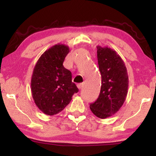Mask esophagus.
<instances>
[{
  "mask_svg": "<svg viewBox=\"0 0 156 156\" xmlns=\"http://www.w3.org/2000/svg\"><path fill=\"white\" fill-rule=\"evenodd\" d=\"M77 87H78V88L80 89H81L82 87H83V83H80V84H77Z\"/></svg>",
  "mask_w": 156,
  "mask_h": 156,
  "instance_id": "34e87169",
  "label": "esophagus"
}]
</instances>
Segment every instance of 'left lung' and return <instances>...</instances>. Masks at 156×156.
Listing matches in <instances>:
<instances>
[{
    "instance_id": "obj_1",
    "label": "left lung",
    "mask_w": 156,
    "mask_h": 156,
    "mask_svg": "<svg viewBox=\"0 0 156 156\" xmlns=\"http://www.w3.org/2000/svg\"><path fill=\"white\" fill-rule=\"evenodd\" d=\"M97 58L102 83L96 101L90 109L98 118L105 119L122 107L128 93L129 76L123 60L115 50L97 46Z\"/></svg>"
}]
</instances>
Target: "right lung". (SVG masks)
<instances>
[{
  "label": "right lung",
  "mask_w": 156,
  "mask_h": 156,
  "mask_svg": "<svg viewBox=\"0 0 156 156\" xmlns=\"http://www.w3.org/2000/svg\"><path fill=\"white\" fill-rule=\"evenodd\" d=\"M69 51L66 44H55L41 55L34 68L31 96L36 106L46 115L62 112L78 91L72 82V72L62 65Z\"/></svg>",
  "instance_id": "obj_1"
}]
</instances>
